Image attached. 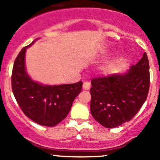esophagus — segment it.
I'll return each mask as SVG.
<instances>
[{
  "instance_id": "1",
  "label": "esophagus",
  "mask_w": 160,
  "mask_h": 160,
  "mask_svg": "<svg viewBox=\"0 0 160 160\" xmlns=\"http://www.w3.org/2000/svg\"><path fill=\"white\" fill-rule=\"evenodd\" d=\"M90 88V82L86 81L83 82V89L84 90H89Z\"/></svg>"
}]
</instances>
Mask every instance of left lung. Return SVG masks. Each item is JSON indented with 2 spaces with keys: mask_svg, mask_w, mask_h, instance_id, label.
Returning a JSON list of instances; mask_svg holds the SVG:
<instances>
[{
  "mask_svg": "<svg viewBox=\"0 0 160 160\" xmlns=\"http://www.w3.org/2000/svg\"><path fill=\"white\" fill-rule=\"evenodd\" d=\"M90 111L96 121L114 128L134 118L146 101L150 87L148 55L124 74L96 77L91 80Z\"/></svg>",
  "mask_w": 160,
  "mask_h": 160,
  "instance_id": "8db88e82",
  "label": "left lung"
}]
</instances>
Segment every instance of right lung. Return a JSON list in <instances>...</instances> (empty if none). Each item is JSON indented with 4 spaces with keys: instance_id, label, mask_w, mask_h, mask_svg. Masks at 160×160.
Instances as JSON below:
<instances>
[{
    "instance_id": "obj_1",
    "label": "right lung",
    "mask_w": 160,
    "mask_h": 160,
    "mask_svg": "<svg viewBox=\"0 0 160 160\" xmlns=\"http://www.w3.org/2000/svg\"><path fill=\"white\" fill-rule=\"evenodd\" d=\"M20 51L12 71V90L24 114L37 123L53 127L69 114L73 102L81 92L82 82L60 86H44L32 81L25 71V50Z\"/></svg>"
}]
</instances>
